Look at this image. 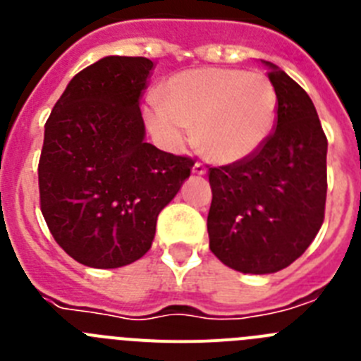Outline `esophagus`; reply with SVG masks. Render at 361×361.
Wrapping results in <instances>:
<instances>
[{
	"instance_id": "obj_1",
	"label": "esophagus",
	"mask_w": 361,
	"mask_h": 361,
	"mask_svg": "<svg viewBox=\"0 0 361 361\" xmlns=\"http://www.w3.org/2000/svg\"><path fill=\"white\" fill-rule=\"evenodd\" d=\"M191 171H193L195 175H204L206 173V166H204L202 162H195V164H193V170Z\"/></svg>"
}]
</instances>
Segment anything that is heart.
Wrapping results in <instances>:
<instances>
[{
  "label": "heart",
  "mask_w": 361,
  "mask_h": 361,
  "mask_svg": "<svg viewBox=\"0 0 361 361\" xmlns=\"http://www.w3.org/2000/svg\"><path fill=\"white\" fill-rule=\"evenodd\" d=\"M276 117L279 94L267 75L216 66L177 73L161 88V101L146 108L149 132L164 148H180L195 126L202 153L219 164L255 155Z\"/></svg>",
  "instance_id": "obj_1"
}]
</instances>
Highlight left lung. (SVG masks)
<instances>
[{"instance_id":"8db88e82","label":"left lung","mask_w":361,"mask_h":361,"mask_svg":"<svg viewBox=\"0 0 361 361\" xmlns=\"http://www.w3.org/2000/svg\"><path fill=\"white\" fill-rule=\"evenodd\" d=\"M275 132L255 155L209 170V250L240 273L269 275L309 247L324 222L327 139L307 92L269 61Z\"/></svg>"}]
</instances>
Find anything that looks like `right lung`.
I'll list each match as a JSON object with an SVG mask.
<instances>
[{"mask_svg":"<svg viewBox=\"0 0 361 361\" xmlns=\"http://www.w3.org/2000/svg\"><path fill=\"white\" fill-rule=\"evenodd\" d=\"M153 63L106 56L73 75L44 124L41 213L79 264L114 269L152 247L157 216L193 161L145 141L139 99Z\"/></svg>","mask_w":361,"mask_h":361,"instance_id":"obj_1","label":"right lung"}]
</instances>
